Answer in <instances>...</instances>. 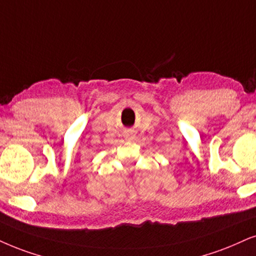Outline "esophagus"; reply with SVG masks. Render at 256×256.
I'll return each mask as SVG.
<instances>
[{
  "label": "esophagus",
  "mask_w": 256,
  "mask_h": 256,
  "mask_svg": "<svg viewBox=\"0 0 256 256\" xmlns=\"http://www.w3.org/2000/svg\"><path fill=\"white\" fill-rule=\"evenodd\" d=\"M125 138H126V140H132V139L134 138V134H128L125 136Z\"/></svg>",
  "instance_id": "obj_1"
}]
</instances>
